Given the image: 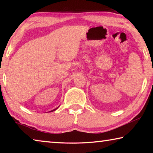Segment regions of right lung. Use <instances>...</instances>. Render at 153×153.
<instances>
[{
  "label": "right lung",
  "mask_w": 153,
  "mask_h": 153,
  "mask_svg": "<svg viewBox=\"0 0 153 153\" xmlns=\"http://www.w3.org/2000/svg\"><path fill=\"white\" fill-rule=\"evenodd\" d=\"M58 108H59V107H56V108H55V109H53V110H52V111H49V112H53V111H55V110L57 109Z\"/></svg>",
  "instance_id": "obj_1"
}]
</instances>
